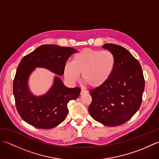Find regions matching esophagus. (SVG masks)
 <instances>
[{"label": "esophagus", "mask_w": 159, "mask_h": 159, "mask_svg": "<svg viewBox=\"0 0 159 159\" xmlns=\"http://www.w3.org/2000/svg\"><path fill=\"white\" fill-rule=\"evenodd\" d=\"M87 93V91L85 90V89H82L81 92H80V94H83V93Z\"/></svg>", "instance_id": "esophagus-1"}]
</instances>
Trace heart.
<instances>
[{
	"mask_svg": "<svg viewBox=\"0 0 159 159\" xmlns=\"http://www.w3.org/2000/svg\"><path fill=\"white\" fill-rule=\"evenodd\" d=\"M115 65L114 56L108 50L87 48L74 57L64 70V76L70 82L81 74V80L92 87H98L109 79Z\"/></svg>",
	"mask_w": 159,
	"mask_h": 159,
	"instance_id": "heart-1",
	"label": "heart"
}]
</instances>
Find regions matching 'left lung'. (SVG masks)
Masks as SVG:
<instances>
[{"label": "left lung", "mask_w": 159, "mask_h": 159, "mask_svg": "<svg viewBox=\"0 0 159 159\" xmlns=\"http://www.w3.org/2000/svg\"><path fill=\"white\" fill-rule=\"evenodd\" d=\"M102 48L113 54L115 65L109 79L89 91L92 101L89 113L103 125L117 126L126 123L139 109L145 80L139 61L128 50L113 43Z\"/></svg>", "instance_id": "left-lung-1"}]
</instances>
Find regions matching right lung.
I'll use <instances>...</instances> for the list:
<instances>
[{
    "instance_id": "right-lung-1",
    "label": "right lung",
    "mask_w": 159,
    "mask_h": 159,
    "mask_svg": "<svg viewBox=\"0 0 159 159\" xmlns=\"http://www.w3.org/2000/svg\"><path fill=\"white\" fill-rule=\"evenodd\" d=\"M76 52L71 47L45 44L23 57L13 80V92L17 111L26 123L38 128L50 129L66 119L68 113L67 103L76 100L81 89L79 87L68 88L56 76L48 92L36 97L30 93L27 80L35 67H46L62 76L67 60Z\"/></svg>"
}]
</instances>
